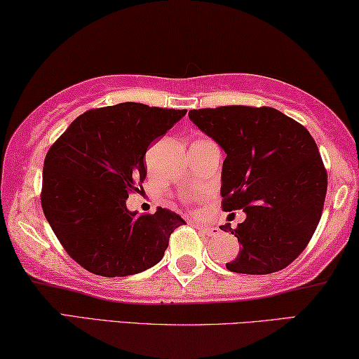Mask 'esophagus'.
Returning <instances> with one entry per match:
<instances>
[{"mask_svg": "<svg viewBox=\"0 0 359 359\" xmlns=\"http://www.w3.org/2000/svg\"><path fill=\"white\" fill-rule=\"evenodd\" d=\"M198 230H200V233H203L206 236H216L219 233V229L211 227V225H200Z\"/></svg>", "mask_w": 359, "mask_h": 359, "instance_id": "obj_1", "label": "esophagus"}]
</instances>
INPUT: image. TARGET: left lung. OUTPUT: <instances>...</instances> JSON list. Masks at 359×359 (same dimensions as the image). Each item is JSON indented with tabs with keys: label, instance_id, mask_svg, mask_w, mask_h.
I'll list each match as a JSON object with an SVG mask.
<instances>
[{
	"label": "left lung",
	"instance_id": "left-lung-1",
	"mask_svg": "<svg viewBox=\"0 0 359 359\" xmlns=\"http://www.w3.org/2000/svg\"><path fill=\"white\" fill-rule=\"evenodd\" d=\"M189 118L225 151L222 210L246 212L231 229L240 252L225 266L241 274L284 269L303 252L323 211L328 175L303 124L271 107L225 105Z\"/></svg>",
	"mask_w": 359,
	"mask_h": 359
}]
</instances>
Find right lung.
Here are the masks:
<instances>
[{
  "instance_id": "obj_1",
  "label": "right lung",
  "mask_w": 359,
  "mask_h": 359,
  "mask_svg": "<svg viewBox=\"0 0 359 359\" xmlns=\"http://www.w3.org/2000/svg\"><path fill=\"white\" fill-rule=\"evenodd\" d=\"M186 110L123 102L75 118L43 161V215L72 260L104 278L142 273L161 262L175 229L186 224L157 208L138 215L126 208L143 191V157Z\"/></svg>"
}]
</instances>
